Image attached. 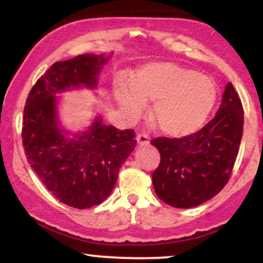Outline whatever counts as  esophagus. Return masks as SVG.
Masks as SVG:
<instances>
[{"mask_svg":"<svg viewBox=\"0 0 263 263\" xmlns=\"http://www.w3.org/2000/svg\"><path fill=\"white\" fill-rule=\"evenodd\" d=\"M137 140L139 145L145 146V145H148V142H150V137L147 134H145V133H140V134H138Z\"/></svg>","mask_w":263,"mask_h":263,"instance_id":"esophagus-1","label":"esophagus"}]
</instances>
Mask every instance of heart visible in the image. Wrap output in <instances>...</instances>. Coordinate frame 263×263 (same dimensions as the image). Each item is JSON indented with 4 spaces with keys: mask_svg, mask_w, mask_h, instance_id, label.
<instances>
[{
    "mask_svg": "<svg viewBox=\"0 0 263 263\" xmlns=\"http://www.w3.org/2000/svg\"><path fill=\"white\" fill-rule=\"evenodd\" d=\"M116 97L135 118L155 101L152 117L158 128L171 137H186L199 130L217 100V87L209 77L170 62L145 64L133 74L130 85L118 82Z\"/></svg>",
    "mask_w": 263,
    "mask_h": 263,
    "instance_id": "heart-1",
    "label": "heart"
}]
</instances>
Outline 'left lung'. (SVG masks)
<instances>
[{
	"instance_id": "1",
	"label": "left lung",
	"mask_w": 263,
	"mask_h": 263,
	"mask_svg": "<svg viewBox=\"0 0 263 263\" xmlns=\"http://www.w3.org/2000/svg\"><path fill=\"white\" fill-rule=\"evenodd\" d=\"M244 109L232 83L212 121L183 138H156L160 166L152 173L156 195L167 205L190 209L212 199L227 185L242 137Z\"/></svg>"
}]
</instances>
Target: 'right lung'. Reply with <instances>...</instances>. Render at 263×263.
Masks as SVG:
<instances>
[{
    "mask_svg": "<svg viewBox=\"0 0 263 263\" xmlns=\"http://www.w3.org/2000/svg\"><path fill=\"white\" fill-rule=\"evenodd\" d=\"M106 62L103 56L85 53L53 63L32 86L23 115V147L29 164L57 200L79 210L109 196L122 164L137 145L134 130H119L101 118L73 138L58 125L54 95L72 86L96 87Z\"/></svg>",
    "mask_w": 263,
    "mask_h": 263,
    "instance_id": "1",
    "label": "right lung"
}]
</instances>
